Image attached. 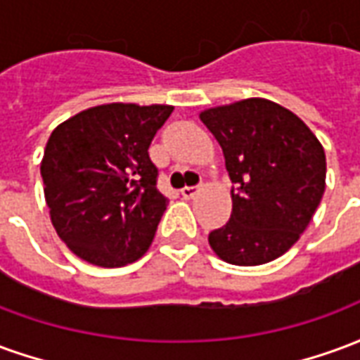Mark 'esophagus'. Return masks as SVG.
Segmentation results:
<instances>
[{
  "mask_svg": "<svg viewBox=\"0 0 360 360\" xmlns=\"http://www.w3.org/2000/svg\"><path fill=\"white\" fill-rule=\"evenodd\" d=\"M196 193H198V187H183L181 188V195H183V198H193Z\"/></svg>",
  "mask_w": 360,
  "mask_h": 360,
  "instance_id": "34e87169",
  "label": "esophagus"
}]
</instances>
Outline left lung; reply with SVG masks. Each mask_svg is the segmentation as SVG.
Instances as JSON below:
<instances>
[{"mask_svg": "<svg viewBox=\"0 0 360 360\" xmlns=\"http://www.w3.org/2000/svg\"><path fill=\"white\" fill-rule=\"evenodd\" d=\"M224 150L233 210L208 235L212 250L235 266L271 262L299 241L322 200L326 154L293 111L264 98L200 113Z\"/></svg>", "mask_w": 360, "mask_h": 360, "instance_id": "left-lung-1", "label": "left lung"}]
</instances>
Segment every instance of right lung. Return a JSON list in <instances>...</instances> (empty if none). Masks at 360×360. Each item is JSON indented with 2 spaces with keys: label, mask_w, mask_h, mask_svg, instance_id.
I'll list each match as a JSON object with an SVG mask.
<instances>
[{
  "label": "right lung",
  "mask_w": 360,
  "mask_h": 360,
  "mask_svg": "<svg viewBox=\"0 0 360 360\" xmlns=\"http://www.w3.org/2000/svg\"><path fill=\"white\" fill-rule=\"evenodd\" d=\"M172 111L103 103L53 129L40 165L44 195L56 231L79 258L119 268L148 250L167 206L148 148Z\"/></svg>",
  "instance_id": "1"
}]
</instances>
